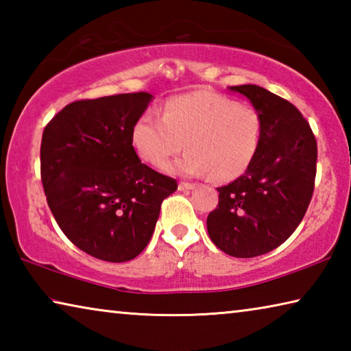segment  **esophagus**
Instances as JSON below:
<instances>
[{
    "mask_svg": "<svg viewBox=\"0 0 351 351\" xmlns=\"http://www.w3.org/2000/svg\"><path fill=\"white\" fill-rule=\"evenodd\" d=\"M195 187H197V184H195V182H187V181H181L180 186H178V189H180V190H192Z\"/></svg>",
    "mask_w": 351,
    "mask_h": 351,
    "instance_id": "obj_1",
    "label": "esophagus"
}]
</instances>
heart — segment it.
<instances>
[{
    "mask_svg": "<svg viewBox=\"0 0 351 351\" xmlns=\"http://www.w3.org/2000/svg\"><path fill=\"white\" fill-rule=\"evenodd\" d=\"M263 136L257 110L213 93L171 97L161 117L142 114L132 130L138 156L164 170L186 145L187 153L173 170L181 175H212L230 181L251 167Z\"/></svg>",
    "mask_w": 351,
    "mask_h": 351,
    "instance_id": "obj_1",
    "label": "heart"
}]
</instances>
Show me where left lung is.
<instances>
[{"label": "left lung", "mask_w": 351, "mask_h": 351, "mask_svg": "<svg viewBox=\"0 0 351 351\" xmlns=\"http://www.w3.org/2000/svg\"><path fill=\"white\" fill-rule=\"evenodd\" d=\"M230 90L251 100L263 136L245 175L217 189L207 232L224 254L251 258L280 246L304 219L314 192L317 144L310 123L288 100L257 85Z\"/></svg>", "instance_id": "obj_1"}]
</instances>
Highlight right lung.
<instances>
[{
    "label": "right lung",
    "instance_id": "obj_1",
    "mask_svg": "<svg viewBox=\"0 0 351 351\" xmlns=\"http://www.w3.org/2000/svg\"><path fill=\"white\" fill-rule=\"evenodd\" d=\"M152 94L75 100L45 127L40 171L47 206L69 241L99 260L122 263L144 251L176 180L142 164L134 122Z\"/></svg>",
    "mask_w": 351,
    "mask_h": 351
}]
</instances>
